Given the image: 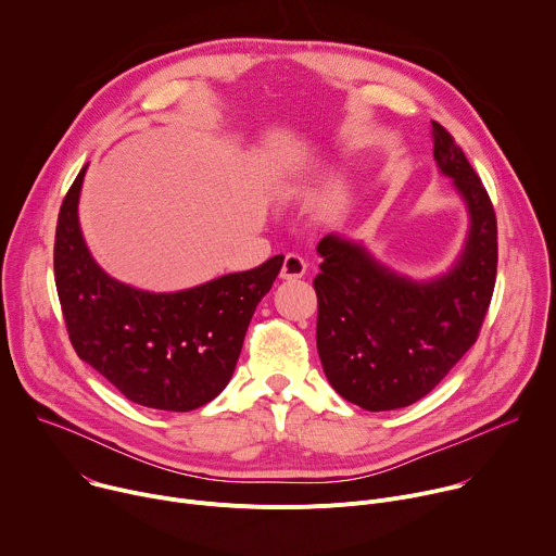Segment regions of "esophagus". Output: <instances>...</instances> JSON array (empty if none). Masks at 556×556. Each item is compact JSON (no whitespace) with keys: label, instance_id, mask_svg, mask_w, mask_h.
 I'll return each mask as SVG.
<instances>
[{"label":"esophagus","instance_id":"1","mask_svg":"<svg viewBox=\"0 0 556 556\" xmlns=\"http://www.w3.org/2000/svg\"><path fill=\"white\" fill-rule=\"evenodd\" d=\"M305 268H307V264L303 262V257H299V255L290 253V255H286V260H283V266H281V279H286V281L301 279V277L305 275Z\"/></svg>","mask_w":556,"mask_h":556}]
</instances>
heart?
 <instances>
[{
	"label": "heart",
	"mask_w": 556,
	"mask_h": 556,
	"mask_svg": "<svg viewBox=\"0 0 556 556\" xmlns=\"http://www.w3.org/2000/svg\"><path fill=\"white\" fill-rule=\"evenodd\" d=\"M299 191V182L296 180H286L283 185H281V189H279V195L281 198H290V195H294Z\"/></svg>",
	"instance_id": "heart-1"
}]
</instances>
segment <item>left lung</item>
Returning <instances> with one entry per match:
<instances>
[{
    "instance_id": "1",
    "label": "left lung",
    "mask_w": 556,
    "mask_h": 556,
    "mask_svg": "<svg viewBox=\"0 0 556 556\" xmlns=\"http://www.w3.org/2000/svg\"><path fill=\"white\" fill-rule=\"evenodd\" d=\"M433 157L466 204L468 232L440 277L412 279L343 235L319 242L316 350L339 395L367 412L418 403L478 341L497 275L493 202L453 136L431 121Z\"/></svg>"
}]
</instances>
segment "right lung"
I'll return each instance as SVG.
<instances>
[{"label": "right lung", "mask_w": 556, "mask_h": 556, "mask_svg": "<svg viewBox=\"0 0 556 556\" xmlns=\"http://www.w3.org/2000/svg\"><path fill=\"white\" fill-rule=\"evenodd\" d=\"M86 169L61 204L54 235V281L70 341L127 401L161 412L198 409L228 384L283 255L178 292L116 281L94 262L78 224Z\"/></svg>", "instance_id": "obj_1"}]
</instances>
